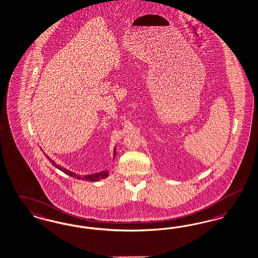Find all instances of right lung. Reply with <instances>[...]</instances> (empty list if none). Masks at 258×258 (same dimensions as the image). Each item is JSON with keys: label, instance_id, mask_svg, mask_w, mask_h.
Listing matches in <instances>:
<instances>
[{"label": "right lung", "instance_id": "obj_1", "mask_svg": "<svg viewBox=\"0 0 258 258\" xmlns=\"http://www.w3.org/2000/svg\"><path fill=\"white\" fill-rule=\"evenodd\" d=\"M115 148H114V151H113V160L115 158ZM46 156V158L49 160V162L53 165L54 167H56L57 169L62 170V172L67 173L68 175H70L71 177L77 178V179H80V180H85V181H91V182H97L101 179H104V178L107 177L108 176V170H104V171H101V172H97V173H93V174H88V175H79V174H76L74 172H72L69 169H66L64 168H62L61 166L57 165L53 160H51L46 154H45Z\"/></svg>", "mask_w": 258, "mask_h": 258}]
</instances>
